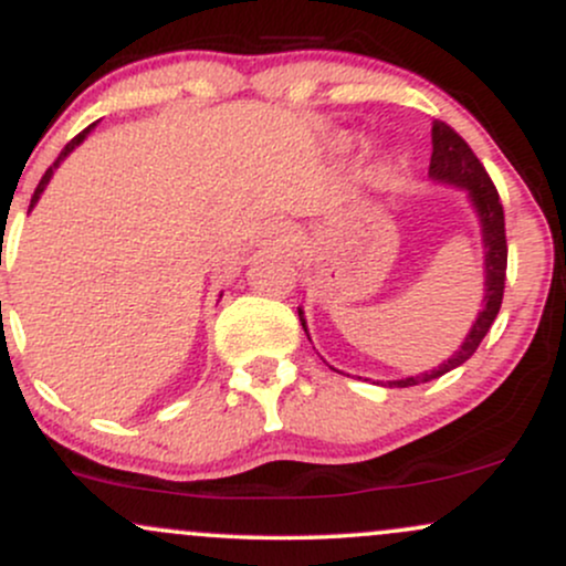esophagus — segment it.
Listing matches in <instances>:
<instances>
[{"label":"esophagus","instance_id":"esophagus-1","mask_svg":"<svg viewBox=\"0 0 566 566\" xmlns=\"http://www.w3.org/2000/svg\"><path fill=\"white\" fill-rule=\"evenodd\" d=\"M297 242V233L290 223L284 220H276V223H269L263 231V244L276 247V250H290Z\"/></svg>","mask_w":566,"mask_h":566}]
</instances>
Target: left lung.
I'll use <instances>...</instances> for the list:
<instances>
[{"instance_id":"left-lung-1","label":"left lung","mask_w":566,"mask_h":566,"mask_svg":"<svg viewBox=\"0 0 566 566\" xmlns=\"http://www.w3.org/2000/svg\"><path fill=\"white\" fill-rule=\"evenodd\" d=\"M431 167H428V175L433 180H444V184L465 186L471 193V201L476 205L479 218H482V233H484V250H486V295H484V308L479 311V319L471 327L469 337L460 346L458 354L452 359H447V365L439 369H431V373H420L415 378L405 380H391L388 386L391 388H407V386H420V382H428L433 378H441L450 369L460 367L463 361H469L473 354H476L479 343L484 340V335L490 333L492 322H495L500 303H503L505 292V269H509V242H505V216L503 205H500V193L495 184H492L490 172L484 170V165L479 161L476 154L471 151V146L460 138L454 129L447 125V122H433L431 129ZM303 322V311H297ZM305 327V322H303Z\"/></svg>"}]
</instances>
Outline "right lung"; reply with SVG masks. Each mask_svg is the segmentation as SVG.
<instances>
[{
	"instance_id": "obj_1",
	"label": "right lung",
	"mask_w": 566,
	"mask_h": 566,
	"mask_svg": "<svg viewBox=\"0 0 566 566\" xmlns=\"http://www.w3.org/2000/svg\"><path fill=\"white\" fill-rule=\"evenodd\" d=\"M87 133H90V127H87V129H82V133H80V135H76V138H71V140L66 143V148H63V151H61V157H57V159H55V165H53V167H48V172H44V175H42V180H39V186H36L34 197H31V207H34V205H36L39 193H42V191H44V186H48V180H50V178H53V170H55V167H57V165H61V161H63V157H66V154H69V151H74V146H80V143L84 140V135H87Z\"/></svg>"
}]
</instances>
